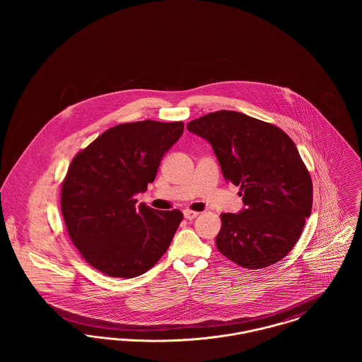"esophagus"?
<instances>
[{"label":"esophagus","mask_w":362,"mask_h":362,"mask_svg":"<svg viewBox=\"0 0 362 362\" xmlns=\"http://www.w3.org/2000/svg\"><path fill=\"white\" fill-rule=\"evenodd\" d=\"M183 214H185V218H187V220H194L195 217H198V214H199V213L192 211V210H189V209H187V210H185V211H183Z\"/></svg>","instance_id":"34e87169"}]
</instances>
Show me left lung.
I'll return each instance as SVG.
<instances>
[{"mask_svg":"<svg viewBox=\"0 0 362 362\" xmlns=\"http://www.w3.org/2000/svg\"><path fill=\"white\" fill-rule=\"evenodd\" d=\"M206 139L225 180L240 187L244 207L223 213L218 251L245 269L286 257L312 210V180L291 137L274 124L236 111H216L189 122Z\"/></svg>","mask_w":362,"mask_h":362,"instance_id":"1","label":"left lung"}]
</instances>
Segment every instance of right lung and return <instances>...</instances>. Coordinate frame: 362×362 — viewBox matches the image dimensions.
<instances>
[{
  "instance_id": "1",
  "label": "right lung",
  "mask_w": 362,
  "mask_h": 362,
  "mask_svg": "<svg viewBox=\"0 0 362 362\" xmlns=\"http://www.w3.org/2000/svg\"><path fill=\"white\" fill-rule=\"evenodd\" d=\"M183 130V122L122 123L71 160L61 189L62 216L73 244L99 272L134 278L168 250L183 213L137 206L136 195L155 180Z\"/></svg>"
}]
</instances>
